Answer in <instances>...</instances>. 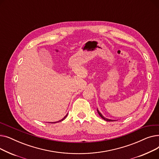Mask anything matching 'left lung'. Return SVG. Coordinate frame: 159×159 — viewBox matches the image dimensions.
<instances>
[{
	"instance_id": "obj_1",
	"label": "left lung",
	"mask_w": 159,
	"mask_h": 159,
	"mask_svg": "<svg viewBox=\"0 0 159 159\" xmlns=\"http://www.w3.org/2000/svg\"><path fill=\"white\" fill-rule=\"evenodd\" d=\"M97 112H98V115L101 116V118H102V119H103L104 120H105L106 121H109V122H111V121H116L115 120H111V119H107V118L104 117V116L102 115V113H101V112H100V111L98 110V109H97Z\"/></svg>"
}]
</instances>
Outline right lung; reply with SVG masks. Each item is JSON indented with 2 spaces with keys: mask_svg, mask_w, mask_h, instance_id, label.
Listing matches in <instances>:
<instances>
[{
  "mask_svg": "<svg viewBox=\"0 0 159 159\" xmlns=\"http://www.w3.org/2000/svg\"><path fill=\"white\" fill-rule=\"evenodd\" d=\"M67 115H68V114H67L65 116H64V117L63 118V119H62L61 120H58V121H57V122H51V123H57V122H61V121H62L63 120H64L65 119H66V116H67Z\"/></svg>",
  "mask_w": 159,
  "mask_h": 159,
  "instance_id": "obj_1",
  "label": "right lung"
}]
</instances>
